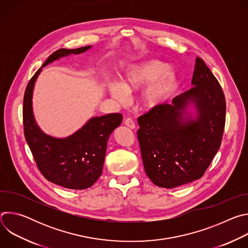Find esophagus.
Here are the masks:
<instances>
[{
	"mask_svg": "<svg viewBox=\"0 0 248 248\" xmlns=\"http://www.w3.org/2000/svg\"><path fill=\"white\" fill-rule=\"evenodd\" d=\"M124 124H125L127 127L131 128V129L135 127V124H134L133 120L130 119V118H126V119L124 120Z\"/></svg>",
	"mask_w": 248,
	"mask_h": 248,
	"instance_id": "esophagus-1",
	"label": "esophagus"
}]
</instances>
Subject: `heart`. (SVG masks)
<instances>
[{"instance_id":"obj_1","label":"heart","mask_w":248,"mask_h":248,"mask_svg":"<svg viewBox=\"0 0 248 248\" xmlns=\"http://www.w3.org/2000/svg\"><path fill=\"white\" fill-rule=\"evenodd\" d=\"M168 64L158 60H148L129 67L120 82L108 83V91L120 104H126L128 96L142 90L141 104L148 110L161 105L175 89L178 78Z\"/></svg>"}]
</instances>
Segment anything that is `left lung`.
Returning <instances> with one entry per match:
<instances>
[{"label": "left lung", "instance_id": "8db88e82", "mask_svg": "<svg viewBox=\"0 0 248 248\" xmlns=\"http://www.w3.org/2000/svg\"><path fill=\"white\" fill-rule=\"evenodd\" d=\"M193 87L137 120L141 156L152 183L173 188L200 179L217 154L226 123L222 87L204 61L196 58ZM192 103L197 118L186 113ZM187 118H184V114Z\"/></svg>", "mask_w": 248, "mask_h": 248}]
</instances>
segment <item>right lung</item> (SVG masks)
Returning a JSON list of instances; mask_svg holds the SVG:
<instances>
[{"mask_svg":"<svg viewBox=\"0 0 248 248\" xmlns=\"http://www.w3.org/2000/svg\"><path fill=\"white\" fill-rule=\"evenodd\" d=\"M90 47L54 52L28 82L23 98L24 136L39 170L49 182L69 189L88 188L100 178L108 139L121 124L123 115L116 113L92 118L73 135L55 138L36 124L32 112V94L43 66L62 57L83 53Z\"/></svg>","mask_w":248,"mask_h":248,"instance_id":"right-lung-1","label":"right lung"}]
</instances>
